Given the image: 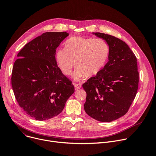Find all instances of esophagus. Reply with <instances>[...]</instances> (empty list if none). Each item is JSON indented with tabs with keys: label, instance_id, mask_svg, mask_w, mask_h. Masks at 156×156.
<instances>
[{
	"label": "esophagus",
	"instance_id": "obj_1",
	"mask_svg": "<svg viewBox=\"0 0 156 156\" xmlns=\"http://www.w3.org/2000/svg\"><path fill=\"white\" fill-rule=\"evenodd\" d=\"M74 86H75V89L77 90V89H79L81 88L82 85L80 83H75Z\"/></svg>",
	"mask_w": 156,
	"mask_h": 156
}]
</instances>
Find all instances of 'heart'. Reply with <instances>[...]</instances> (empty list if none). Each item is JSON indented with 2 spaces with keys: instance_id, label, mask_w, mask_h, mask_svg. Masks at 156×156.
Returning <instances> with one entry per match:
<instances>
[{
  "instance_id": "heart-1",
  "label": "heart",
  "mask_w": 156,
  "mask_h": 156,
  "mask_svg": "<svg viewBox=\"0 0 156 156\" xmlns=\"http://www.w3.org/2000/svg\"><path fill=\"white\" fill-rule=\"evenodd\" d=\"M109 52L108 43L102 39L74 37L66 42L65 49L57 50L56 61L66 76L71 75L76 62V79L84 76L92 77L97 76L105 66Z\"/></svg>"
}]
</instances>
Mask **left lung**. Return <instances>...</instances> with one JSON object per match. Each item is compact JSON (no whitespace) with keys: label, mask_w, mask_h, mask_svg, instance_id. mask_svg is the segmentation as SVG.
<instances>
[{"label":"left lung","mask_w":156,"mask_h":156,"mask_svg":"<svg viewBox=\"0 0 156 156\" xmlns=\"http://www.w3.org/2000/svg\"><path fill=\"white\" fill-rule=\"evenodd\" d=\"M109 46L108 61L95 76L83 83L87 93L84 110L102 122L125 115L136 97L139 83L136 57L128 44L114 36L93 33Z\"/></svg>","instance_id":"obj_1"}]
</instances>
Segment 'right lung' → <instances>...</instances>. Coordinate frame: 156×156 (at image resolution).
Returning a JSON list of instances; mask_svg holds the SVG:
<instances>
[{
  "instance_id": "obj_1",
  "label": "right lung",
  "mask_w": 156,
  "mask_h": 156,
  "mask_svg": "<svg viewBox=\"0 0 156 156\" xmlns=\"http://www.w3.org/2000/svg\"><path fill=\"white\" fill-rule=\"evenodd\" d=\"M69 35L46 32L28 43L17 55L12 73V87L19 106L37 120L58 115L74 92L72 81L56 63V50Z\"/></svg>"
}]
</instances>
